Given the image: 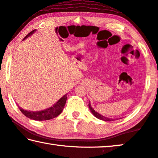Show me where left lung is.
Segmentation results:
<instances>
[{"label":"left lung","instance_id":"1","mask_svg":"<svg viewBox=\"0 0 158 158\" xmlns=\"http://www.w3.org/2000/svg\"><path fill=\"white\" fill-rule=\"evenodd\" d=\"M89 109H90V110H91V112H92V114H94L95 117H97L98 119H101V120H103V121H106V122L113 121V120H114V119L107 118V117H104V116H102V115L98 113V112H97L96 111H95L92 108V107H91V104H90V101H89Z\"/></svg>","mask_w":158,"mask_h":158}]
</instances>
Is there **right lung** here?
Wrapping results in <instances>:
<instances>
[{"label":"right lung","instance_id":"obj_1","mask_svg":"<svg viewBox=\"0 0 158 158\" xmlns=\"http://www.w3.org/2000/svg\"><path fill=\"white\" fill-rule=\"evenodd\" d=\"M36 30H33V31L30 32L29 34H27L26 36H25L24 39H26L30 35H31ZM67 101V94L64 95V96H62L59 101H57L56 104L54 105L53 106H52L49 108L44 110L41 111H36V112H33V111H28L23 110L22 107L18 106L19 110H20L22 114L25 115L27 117H28L29 119H34V120H38V121H44V120H49L51 119H53L55 117L58 116V115L61 113L62 112V110H63L64 105L66 103Z\"/></svg>","mask_w":158,"mask_h":158}]
</instances>
